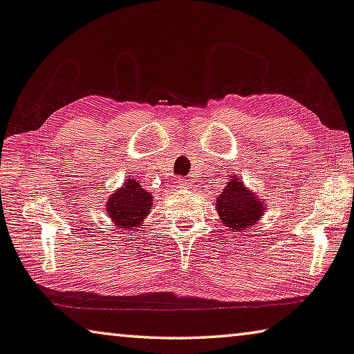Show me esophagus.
I'll return each instance as SVG.
<instances>
[{"instance_id": "obj_1", "label": "esophagus", "mask_w": 354, "mask_h": 354, "mask_svg": "<svg viewBox=\"0 0 354 354\" xmlns=\"http://www.w3.org/2000/svg\"><path fill=\"white\" fill-rule=\"evenodd\" d=\"M177 183L180 185V187H189V182L187 180V178H178Z\"/></svg>"}]
</instances>
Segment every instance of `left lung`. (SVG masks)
<instances>
[{
  "label": "left lung",
  "mask_w": 354,
  "mask_h": 354,
  "mask_svg": "<svg viewBox=\"0 0 354 354\" xmlns=\"http://www.w3.org/2000/svg\"><path fill=\"white\" fill-rule=\"evenodd\" d=\"M216 210L225 227H229L230 232H240L256 224L263 215L265 205L262 199H257L245 188L243 182L234 177L229 178L227 187L216 198Z\"/></svg>",
  "instance_id": "8db88e82"
}]
</instances>
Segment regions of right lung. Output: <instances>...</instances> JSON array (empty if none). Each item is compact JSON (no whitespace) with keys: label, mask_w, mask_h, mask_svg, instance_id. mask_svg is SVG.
<instances>
[{"label":"right lung","mask_w":354,"mask_h":354,"mask_svg":"<svg viewBox=\"0 0 354 354\" xmlns=\"http://www.w3.org/2000/svg\"><path fill=\"white\" fill-rule=\"evenodd\" d=\"M153 196L144 189L135 178H129L120 189L111 194L106 202V212L114 225L133 230L146 219Z\"/></svg>","instance_id":"1"}]
</instances>
